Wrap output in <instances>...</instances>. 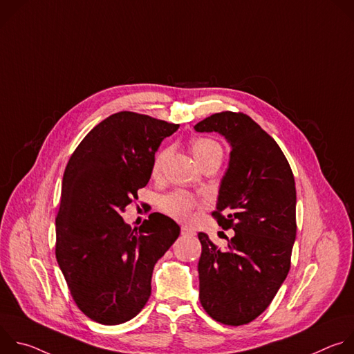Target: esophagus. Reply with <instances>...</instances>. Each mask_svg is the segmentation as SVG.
<instances>
[{
	"instance_id": "esophagus-1",
	"label": "esophagus",
	"mask_w": 354,
	"mask_h": 354,
	"mask_svg": "<svg viewBox=\"0 0 354 354\" xmlns=\"http://www.w3.org/2000/svg\"><path fill=\"white\" fill-rule=\"evenodd\" d=\"M180 234H182L183 236H193V235H194V231L190 230V228H187V227H182V228H180Z\"/></svg>"
}]
</instances>
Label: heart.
Masks as SVG:
<instances>
[{"label":"heart","mask_w":354,"mask_h":354,"mask_svg":"<svg viewBox=\"0 0 354 354\" xmlns=\"http://www.w3.org/2000/svg\"><path fill=\"white\" fill-rule=\"evenodd\" d=\"M190 149H192V154H193L194 160L197 161V164L200 167H205L206 164L213 162V161L221 162L223 148L217 141H214L212 138L197 137V138L192 140ZM168 154H169L168 148H164L160 151V153L156 154V157L153 160V165H151V175H153L154 178L160 176L162 165H164ZM194 207H196V200L185 192L171 193L161 200L162 212L167 216H169L178 221H187L192 217Z\"/></svg>","instance_id":"b5f03b06"}]
</instances>
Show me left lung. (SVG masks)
I'll list each match as a JSON object with an SVG mask.
<instances>
[{"label":"left lung","instance_id":"1","mask_svg":"<svg viewBox=\"0 0 354 354\" xmlns=\"http://www.w3.org/2000/svg\"><path fill=\"white\" fill-rule=\"evenodd\" d=\"M231 145L213 217L235 235L225 249L198 232L200 302L224 325L258 318L286 280L295 241V182L277 142L243 113H214L194 126Z\"/></svg>","mask_w":354,"mask_h":354}]
</instances>
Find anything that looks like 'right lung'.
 I'll use <instances>...</instances> for the list:
<instances>
[{"label": "right lung", "mask_w": 354, "mask_h": 354, "mask_svg": "<svg viewBox=\"0 0 354 354\" xmlns=\"http://www.w3.org/2000/svg\"><path fill=\"white\" fill-rule=\"evenodd\" d=\"M178 127L115 113L84 137L66 167L56 258L77 307L95 322L119 325L142 310L154 266L179 236V225L161 213L134 230L122 218L148 183L161 141Z\"/></svg>", "instance_id": "right-lung-1"}]
</instances>
